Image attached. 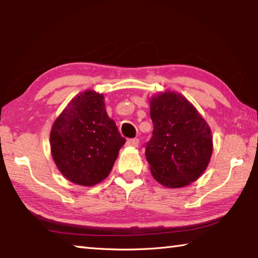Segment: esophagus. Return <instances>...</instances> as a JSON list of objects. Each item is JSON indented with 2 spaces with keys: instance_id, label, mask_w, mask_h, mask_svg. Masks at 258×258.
<instances>
[{
  "instance_id": "esophagus-1",
  "label": "esophagus",
  "mask_w": 258,
  "mask_h": 258,
  "mask_svg": "<svg viewBox=\"0 0 258 258\" xmlns=\"http://www.w3.org/2000/svg\"><path fill=\"white\" fill-rule=\"evenodd\" d=\"M139 142H140L139 139H128L127 142H126V145L130 147H138Z\"/></svg>"
}]
</instances>
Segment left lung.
I'll use <instances>...</instances> for the list:
<instances>
[{
    "instance_id": "obj_1",
    "label": "left lung",
    "mask_w": 258,
    "mask_h": 258,
    "mask_svg": "<svg viewBox=\"0 0 258 258\" xmlns=\"http://www.w3.org/2000/svg\"><path fill=\"white\" fill-rule=\"evenodd\" d=\"M154 131L146 145L150 171L166 187L189 185L207 168L213 138L207 121L180 93L167 92L151 98Z\"/></svg>"
}]
</instances>
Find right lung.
<instances>
[{
  "instance_id": "add662e5",
  "label": "right lung",
  "mask_w": 258,
  "mask_h": 258,
  "mask_svg": "<svg viewBox=\"0 0 258 258\" xmlns=\"http://www.w3.org/2000/svg\"><path fill=\"white\" fill-rule=\"evenodd\" d=\"M125 141L107 115L103 95L91 90L68 103L50 133L51 154L60 173L84 186L109 175Z\"/></svg>"
}]
</instances>
